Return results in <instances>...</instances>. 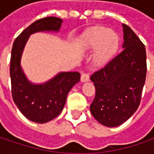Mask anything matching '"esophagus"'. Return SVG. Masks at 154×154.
Instances as JSON below:
<instances>
[{
	"instance_id": "1",
	"label": "esophagus",
	"mask_w": 154,
	"mask_h": 154,
	"mask_svg": "<svg viewBox=\"0 0 154 154\" xmlns=\"http://www.w3.org/2000/svg\"><path fill=\"white\" fill-rule=\"evenodd\" d=\"M80 80L82 82H86L89 80V74L87 73H82L81 74V77H80Z\"/></svg>"
}]
</instances>
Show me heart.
I'll list each match as a JSON object with an SVG mask.
<instances>
[{"mask_svg": "<svg viewBox=\"0 0 154 154\" xmlns=\"http://www.w3.org/2000/svg\"><path fill=\"white\" fill-rule=\"evenodd\" d=\"M85 44L88 48L98 47L96 61L99 64L105 63L116 52L119 45L117 33L105 27H96L85 35Z\"/></svg>", "mask_w": 154, "mask_h": 154, "instance_id": "b5f03b06", "label": "heart"}]
</instances>
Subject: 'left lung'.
<instances>
[{
  "instance_id": "8db88e82",
  "label": "left lung",
  "mask_w": 154,
  "mask_h": 154,
  "mask_svg": "<svg viewBox=\"0 0 154 154\" xmlns=\"http://www.w3.org/2000/svg\"><path fill=\"white\" fill-rule=\"evenodd\" d=\"M123 27L122 51L91 75L96 94L90 109L107 127H116L136 111L146 74V48L127 25Z\"/></svg>"
}]
</instances>
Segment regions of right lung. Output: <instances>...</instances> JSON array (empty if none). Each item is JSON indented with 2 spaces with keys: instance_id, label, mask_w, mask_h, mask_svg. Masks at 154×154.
Segmentation results:
<instances>
[{
  "instance_id": "add662e5",
  "label": "right lung",
  "mask_w": 154,
  "mask_h": 154,
  "mask_svg": "<svg viewBox=\"0 0 154 154\" xmlns=\"http://www.w3.org/2000/svg\"><path fill=\"white\" fill-rule=\"evenodd\" d=\"M62 20L46 17L33 22L15 39L10 60V78L13 99L20 112L31 121L45 123L62 112L71 88L80 80L78 72H62L44 84L27 80L20 66L25 45L30 35L38 32H58Z\"/></svg>"
}]
</instances>
